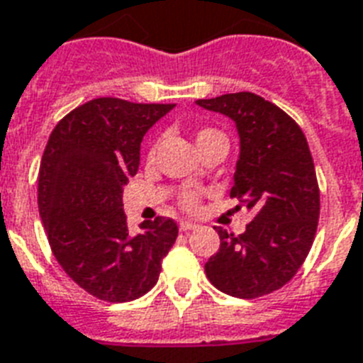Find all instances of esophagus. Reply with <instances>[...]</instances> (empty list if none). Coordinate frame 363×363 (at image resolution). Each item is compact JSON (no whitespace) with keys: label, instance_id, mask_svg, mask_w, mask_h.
<instances>
[{"label":"esophagus","instance_id":"obj_1","mask_svg":"<svg viewBox=\"0 0 363 363\" xmlns=\"http://www.w3.org/2000/svg\"><path fill=\"white\" fill-rule=\"evenodd\" d=\"M196 228H198V224H194V222H181V224H179V230H181V232H192Z\"/></svg>","mask_w":363,"mask_h":363}]
</instances>
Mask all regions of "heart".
<instances>
[{"instance_id":"obj_1","label":"heart","mask_w":363,"mask_h":363,"mask_svg":"<svg viewBox=\"0 0 363 363\" xmlns=\"http://www.w3.org/2000/svg\"><path fill=\"white\" fill-rule=\"evenodd\" d=\"M211 139H226V137H224L222 131L215 130V128H201V130H198V133H196V143H198V145H201V143L205 141H211ZM154 152H156V147H152V150H150V154ZM181 205L184 209H194V207H196V196H194L192 192H184L181 196Z\"/></svg>"}]
</instances>
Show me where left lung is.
<instances>
[{"instance_id": "1", "label": "left lung", "mask_w": 363, "mask_h": 363, "mask_svg": "<svg viewBox=\"0 0 363 363\" xmlns=\"http://www.w3.org/2000/svg\"><path fill=\"white\" fill-rule=\"evenodd\" d=\"M238 125L241 152L230 196L254 211L241 235L218 228L220 248L207 279L233 298L254 299L282 288L303 265L320 216V190L303 131L281 107L252 92L198 99Z\"/></svg>"}]
</instances>
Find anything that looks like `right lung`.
<instances>
[{
    "mask_svg": "<svg viewBox=\"0 0 363 363\" xmlns=\"http://www.w3.org/2000/svg\"><path fill=\"white\" fill-rule=\"evenodd\" d=\"M175 104L98 98L56 124L39 167L37 203L54 258L94 298L124 303L158 282L179 228L158 216L130 235L122 194L143 135Z\"/></svg>",
    "mask_w": 363,
    "mask_h": 363,
    "instance_id": "right-lung-1",
    "label": "right lung"
}]
</instances>
